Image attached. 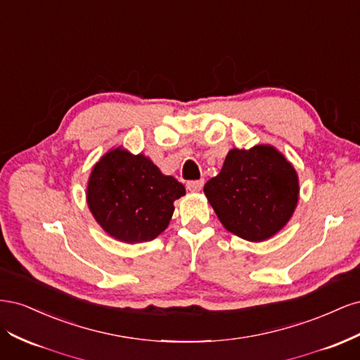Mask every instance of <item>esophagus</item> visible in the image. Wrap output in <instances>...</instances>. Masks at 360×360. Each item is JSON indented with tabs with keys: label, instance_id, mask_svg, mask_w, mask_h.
<instances>
[{
	"label": "esophagus",
	"instance_id": "obj_1",
	"mask_svg": "<svg viewBox=\"0 0 360 360\" xmlns=\"http://www.w3.org/2000/svg\"><path fill=\"white\" fill-rule=\"evenodd\" d=\"M202 186H204V180H192V181H188V184H186L188 191H191V192H200L202 189Z\"/></svg>",
	"mask_w": 360,
	"mask_h": 360
}]
</instances>
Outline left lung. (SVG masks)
<instances>
[{
    "mask_svg": "<svg viewBox=\"0 0 360 360\" xmlns=\"http://www.w3.org/2000/svg\"><path fill=\"white\" fill-rule=\"evenodd\" d=\"M299 177L270 144L228 151L204 193L225 230L248 242H264L284 228L299 201Z\"/></svg>",
    "mask_w": 360,
    "mask_h": 360,
    "instance_id": "1",
    "label": "left lung"
}]
</instances>
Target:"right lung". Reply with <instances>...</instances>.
Segmentation results:
<instances>
[{"instance_id":"obj_1","label":"right lung","mask_w":360,"mask_h":360,"mask_svg":"<svg viewBox=\"0 0 360 360\" xmlns=\"http://www.w3.org/2000/svg\"><path fill=\"white\" fill-rule=\"evenodd\" d=\"M186 193L143 153L122 146L105 153L91 169L86 204L105 233L124 243H143L167 230L174 201Z\"/></svg>"}]
</instances>
